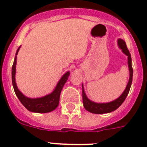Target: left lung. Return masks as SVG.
Instances as JSON below:
<instances>
[{
  "label": "left lung",
  "mask_w": 147,
  "mask_h": 147,
  "mask_svg": "<svg viewBox=\"0 0 147 147\" xmlns=\"http://www.w3.org/2000/svg\"><path fill=\"white\" fill-rule=\"evenodd\" d=\"M117 44L119 48L122 50L124 54L126 56H128V66H129V82L127 84L126 87H125V90L120 95V96L116 98L115 100L112 101L110 102H106V103H97L91 101L87 98V95L84 92V86L82 84V97H83V105L84 108L89 112L92 113H97V114H100V113H107L112 112L113 111L117 109L119 106L121 105L125 101V98L129 94V90H130L131 85L132 83V76H133V69L131 66V55L129 53V51L128 50L125 44V41L123 39H119L117 40Z\"/></svg>",
  "instance_id": "obj_1"
}]
</instances>
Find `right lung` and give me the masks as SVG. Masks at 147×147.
<instances>
[{"instance_id": "add662e5", "label": "right lung", "mask_w": 147, "mask_h": 147, "mask_svg": "<svg viewBox=\"0 0 147 147\" xmlns=\"http://www.w3.org/2000/svg\"><path fill=\"white\" fill-rule=\"evenodd\" d=\"M21 46L17 49L16 53L14 62H13V67H12V82L14 88V91L16 94L17 97L19 99L23 105L29 111L34 112V113H49L52 111L57 108L59 105L60 101V92L62 90L64 84L67 81L68 78L69 76V71H66L63 76L61 77L60 81H58L57 84L56 85L55 90L52 92L46 95L45 96L40 97V98H28L25 96L22 92L18 89V87L16 82V58L17 55Z\"/></svg>"}]
</instances>
